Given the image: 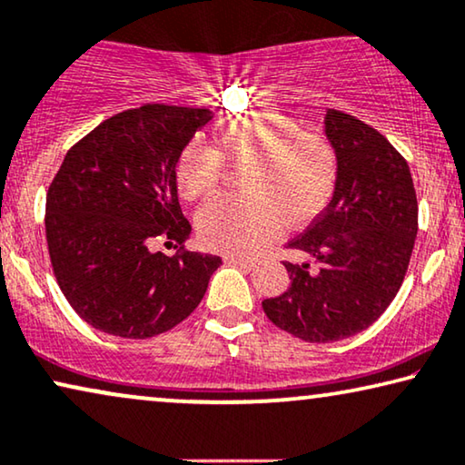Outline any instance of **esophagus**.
<instances>
[{
  "instance_id": "obj_1",
  "label": "esophagus",
  "mask_w": 465,
  "mask_h": 465,
  "mask_svg": "<svg viewBox=\"0 0 465 465\" xmlns=\"http://www.w3.org/2000/svg\"><path fill=\"white\" fill-rule=\"evenodd\" d=\"M227 263L230 265H235V267H240V270H244V272H251V270H254V261H251V259H242V257H227L225 259Z\"/></svg>"
}]
</instances>
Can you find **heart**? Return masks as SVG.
<instances>
[{"label": "heart", "instance_id": "b5f03b06", "mask_svg": "<svg viewBox=\"0 0 465 465\" xmlns=\"http://www.w3.org/2000/svg\"><path fill=\"white\" fill-rule=\"evenodd\" d=\"M225 162L244 166L240 192L219 195L195 217L208 251L248 257L282 230L310 225L329 208L339 183L335 143L320 130H303L276 109L244 111L219 126V149L193 136L176 155L174 181L185 200L214 192Z\"/></svg>", "mask_w": 465, "mask_h": 465}]
</instances>
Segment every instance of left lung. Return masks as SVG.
Masks as SVG:
<instances>
[{
    "label": "left lung",
    "instance_id": "left-lung-1",
    "mask_svg": "<svg viewBox=\"0 0 465 465\" xmlns=\"http://www.w3.org/2000/svg\"><path fill=\"white\" fill-rule=\"evenodd\" d=\"M326 136L339 153L331 204L286 248L291 286L263 301L278 329L310 343H331L371 326L402 286L417 235V195L407 160L381 133L329 109Z\"/></svg>",
    "mask_w": 465,
    "mask_h": 465
}]
</instances>
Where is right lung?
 I'll use <instances>...</instances> for the list:
<instances>
[{
	"instance_id": "add662e5",
	"label": "right lung",
	"mask_w": 465,
	"mask_h": 465,
	"mask_svg": "<svg viewBox=\"0 0 465 465\" xmlns=\"http://www.w3.org/2000/svg\"><path fill=\"white\" fill-rule=\"evenodd\" d=\"M213 114L143 104L75 143L45 195L56 282L80 318L107 335L147 339L183 322L221 257L185 248L192 225L176 198V155ZM153 241H174L173 258Z\"/></svg>"
}]
</instances>
